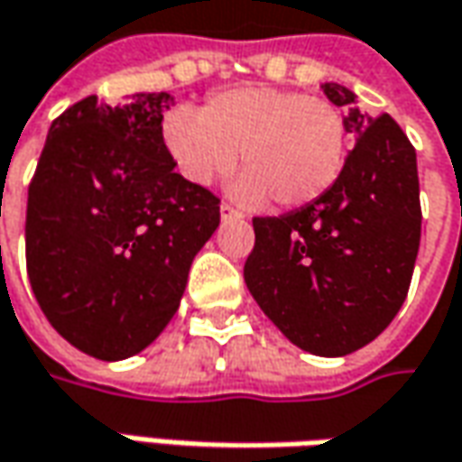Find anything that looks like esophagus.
Masks as SVG:
<instances>
[{
	"label": "esophagus",
	"mask_w": 462,
	"mask_h": 462,
	"mask_svg": "<svg viewBox=\"0 0 462 462\" xmlns=\"http://www.w3.org/2000/svg\"><path fill=\"white\" fill-rule=\"evenodd\" d=\"M219 217H222V222H232V219H240V212H237V209H232L230 204H222V207H219Z\"/></svg>",
	"instance_id": "obj_1"
}]
</instances>
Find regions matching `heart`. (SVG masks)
<instances>
[{
    "instance_id": "b5f03b06",
    "label": "heart",
    "mask_w": 462,
    "mask_h": 462,
    "mask_svg": "<svg viewBox=\"0 0 462 462\" xmlns=\"http://www.w3.org/2000/svg\"><path fill=\"white\" fill-rule=\"evenodd\" d=\"M163 143L186 181L212 183L237 163L230 191L247 207L268 197L294 209L335 186L345 168L347 127L340 109L301 91L243 87L215 94L201 112L176 106L163 120Z\"/></svg>"
}]
</instances>
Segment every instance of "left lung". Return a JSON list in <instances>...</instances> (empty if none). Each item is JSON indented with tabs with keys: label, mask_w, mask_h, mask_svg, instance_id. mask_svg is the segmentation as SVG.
Instances as JSON below:
<instances>
[{
	"label": "left lung",
	"mask_w": 462,
	"mask_h": 462,
	"mask_svg": "<svg viewBox=\"0 0 462 462\" xmlns=\"http://www.w3.org/2000/svg\"><path fill=\"white\" fill-rule=\"evenodd\" d=\"M356 140L335 186L281 217H255L245 283L296 347L340 358L375 340L404 304L421 235L417 152L389 115L322 84Z\"/></svg>",
	"instance_id": "1"
}]
</instances>
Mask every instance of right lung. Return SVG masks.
I'll list each match as a JSON object with an SVG mask.
<instances>
[{
    "instance_id": "1",
    "label": "right lung",
    "mask_w": 462,
    "mask_h": 462,
    "mask_svg": "<svg viewBox=\"0 0 462 462\" xmlns=\"http://www.w3.org/2000/svg\"><path fill=\"white\" fill-rule=\"evenodd\" d=\"M166 91L87 97L58 117L27 191V276L60 337L99 360L145 350L181 304L219 199L176 173Z\"/></svg>"
}]
</instances>
